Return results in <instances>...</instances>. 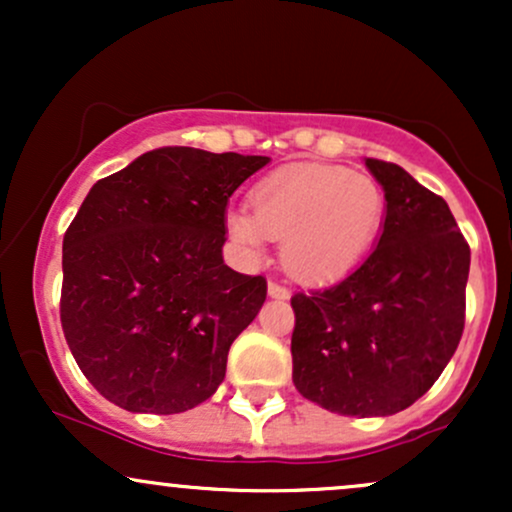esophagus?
<instances>
[{
    "mask_svg": "<svg viewBox=\"0 0 512 512\" xmlns=\"http://www.w3.org/2000/svg\"><path fill=\"white\" fill-rule=\"evenodd\" d=\"M267 291L272 298H289V293H291L284 284H279V281H269Z\"/></svg>",
    "mask_w": 512,
    "mask_h": 512,
    "instance_id": "esophagus-1",
    "label": "esophagus"
}]
</instances>
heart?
<instances>
[{"mask_svg": "<svg viewBox=\"0 0 512 512\" xmlns=\"http://www.w3.org/2000/svg\"><path fill=\"white\" fill-rule=\"evenodd\" d=\"M252 214L231 211L228 231L260 250L281 240V260L301 279H332L361 260L383 221V190L339 166H291L264 178L250 195Z\"/></svg>", "mask_w": 512, "mask_h": 512, "instance_id": "obj_1", "label": "heart"}]
</instances>
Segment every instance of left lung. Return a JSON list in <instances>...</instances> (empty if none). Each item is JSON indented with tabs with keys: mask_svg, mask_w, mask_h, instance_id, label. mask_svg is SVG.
<instances>
[{
	"mask_svg": "<svg viewBox=\"0 0 512 512\" xmlns=\"http://www.w3.org/2000/svg\"><path fill=\"white\" fill-rule=\"evenodd\" d=\"M385 190L378 248L337 284L293 293V385L342 416H390L431 390L464 330L469 245L443 197L366 158Z\"/></svg>",
	"mask_w": 512,
	"mask_h": 512,
	"instance_id": "left-lung-1",
	"label": "left lung"
}]
</instances>
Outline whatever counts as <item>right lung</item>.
Returning a JSON list of instances; mask_svg holds the SVG:
<instances>
[{
  "mask_svg": "<svg viewBox=\"0 0 512 512\" xmlns=\"http://www.w3.org/2000/svg\"><path fill=\"white\" fill-rule=\"evenodd\" d=\"M267 156L146 151L91 187L62 243L60 320L88 383L142 414L216 392L267 279L223 262L228 197Z\"/></svg>",
  "mask_w": 512,
  "mask_h": 512,
  "instance_id": "1",
  "label": "right lung"
}]
</instances>
